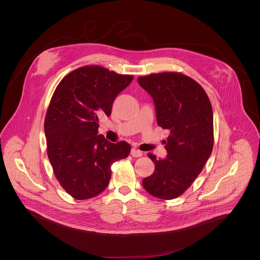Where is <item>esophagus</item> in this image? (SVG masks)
<instances>
[{
    "instance_id": "1",
    "label": "esophagus",
    "mask_w": 260,
    "mask_h": 260,
    "mask_svg": "<svg viewBox=\"0 0 260 260\" xmlns=\"http://www.w3.org/2000/svg\"><path fill=\"white\" fill-rule=\"evenodd\" d=\"M131 155L133 156V157H140V156H142V151H140L138 148H132L131 149Z\"/></svg>"
}]
</instances>
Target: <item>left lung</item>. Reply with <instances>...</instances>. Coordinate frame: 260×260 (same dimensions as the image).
Masks as SVG:
<instances>
[{
  "label": "left lung",
  "instance_id": "obj_1",
  "mask_svg": "<svg viewBox=\"0 0 260 260\" xmlns=\"http://www.w3.org/2000/svg\"><path fill=\"white\" fill-rule=\"evenodd\" d=\"M153 98L157 124L170 132L165 159H157L153 174L143 179L154 197L177 198L197 178L213 149V112L204 89L192 78L176 72L138 77Z\"/></svg>",
  "mask_w": 260,
  "mask_h": 260
}]
</instances>
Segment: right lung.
I'll return each mask as SVG.
<instances>
[{
	"label": "right lung",
	"mask_w": 260,
	"mask_h": 260,
	"mask_svg": "<svg viewBox=\"0 0 260 260\" xmlns=\"http://www.w3.org/2000/svg\"><path fill=\"white\" fill-rule=\"evenodd\" d=\"M97 65L78 68L57 86L45 117L47 154L54 174L75 199L99 195L109 184L112 164L131 147L98 135V117L110 116L116 96L133 80Z\"/></svg>",
	"instance_id": "right-lung-1"
}]
</instances>
